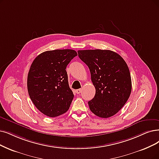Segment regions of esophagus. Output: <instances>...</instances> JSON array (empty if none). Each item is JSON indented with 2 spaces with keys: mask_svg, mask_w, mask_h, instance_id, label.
Masks as SVG:
<instances>
[{
  "mask_svg": "<svg viewBox=\"0 0 159 159\" xmlns=\"http://www.w3.org/2000/svg\"><path fill=\"white\" fill-rule=\"evenodd\" d=\"M81 89H77V90H76L75 91V93H77V94H80V93H81Z\"/></svg>",
  "mask_w": 159,
  "mask_h": 159,
  "instance_id": "1",
  "label": "esophagus"
}]
</instances>
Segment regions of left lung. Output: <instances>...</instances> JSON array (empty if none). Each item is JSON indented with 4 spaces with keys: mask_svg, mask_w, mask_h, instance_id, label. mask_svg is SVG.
Masks as SVG:
<instances>
[{
    "mask_svg": "<svg viewBox=\"0 0 159 159\" xmlns=\"http://www.w3.org/2000/svg\"><path fill=\"white\" fill-rule=\"evenodd\" d=\"M80 59L88 66L96 89L88 102L90 110L98 117L116 114L128 100L132 90L129 67L125 60L110 50H79Z\"/></svg>",
    "mask_w": 159,
    "mask_h": 159,
    "instance_id": "left-lung-1",
    "label": "left lung"
}]
</instances>
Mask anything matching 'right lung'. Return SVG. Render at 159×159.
Returning a JSON list of instances; mask_svg holds the SVG:
<instances>
[{
  "label": "right lung",
  "instance_id": "right-lung-1",
  "mask_svg": "<svg viewBox=\"0 0 159 159\" xmlns=\"http://www.w3.org/2000/svg\"><path fill=\"white\" fill-rule=\"evenodd\" d=\"M77 55L73 49L47 51L32 63L27 77L28 93L36 108L45 116L57 117L68 110L74 94L66 68Z\"/></svg>",
  "mask_w": 159,
  "mask_h": 159
}]
</instances>
